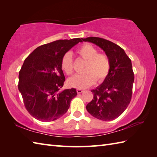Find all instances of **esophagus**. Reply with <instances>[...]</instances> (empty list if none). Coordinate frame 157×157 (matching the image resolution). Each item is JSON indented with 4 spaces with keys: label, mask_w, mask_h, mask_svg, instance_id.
<instances>
[{
    "label": "esophagus",
    "mask_w": 157,
    "mask_h": 157,
    "mask_svg": "<svg viewBox=\"0 0 157 157\" xmlns=\"http://www.w3.org/2000/svg\"><path fill=\"white\" fill-rule=\"evenodd\" d=\"M83 92H84V90L77 89V92H78V94H81V93H82Z\"/></svg>",
    "instance_id": "34e87169"
}]
</instances>
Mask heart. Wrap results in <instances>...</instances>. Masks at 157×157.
<instances>
[{"mask_svg":"<svg viewBox=\"0 0 157 157\" xmlns=\"http://www.w3.org/2000/svg\"><path fill=\"white\" fill-rule=\"evenodd\" d=\"M77 53L86 60L83 74L75 75L69 79L70 86L79 89L90 87L95 83L96 79L102 82L107 77L111 68L109 56L104 53H98V49L90 44H86L77 50ZM61 68L67 75L73 72L72 56L69 52L63 55Z\"/></svg>","mask_w":157,"mask_h":157,"instance_id":"b5f03b06","label":"heart"}]
</instances>
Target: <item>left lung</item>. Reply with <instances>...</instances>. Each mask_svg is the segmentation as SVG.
<instances>
[{
	"label": "left lung",
	"mask_w": 157,
	"mask_h": 157,
	"mask_svg": "<svg viewBox=\"0 0 157 157\" xmlns=\"http://www.w3.org/2000/svg\"><path fill=\"white\" fill-rule=\"evenodd\" d=\"M82 40L101 48L111 63L109 75L104 82L91 90L94 97L86 109L96 119L112 121L124 112L131 101L134 81L132 61L124 50L107 40L98 37Z\"/></svg>",
	"instance_id": "obj_1"
}]
</instances>
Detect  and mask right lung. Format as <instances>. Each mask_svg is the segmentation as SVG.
I'll use <instances>...</instances> for the list:
<instances>
[{"instance_id": "obj_1", "label": "right lung", "mask_w": 157, "mask_h": 157, "mask_svg": "<svg viewBox=\"0 0 157 157\" xmlns=\"http://www.w3.org/2000/svg\"><path fill=\"white\" fill-rule=\"evenodd\" d=\"M80 38L59 40L36 48L27 58L19 74L18 89L25 107L41 121H52L65 114L75 88L61 90L65 80L61 68L63 55Z\"/></svg>"}]
</instances>
